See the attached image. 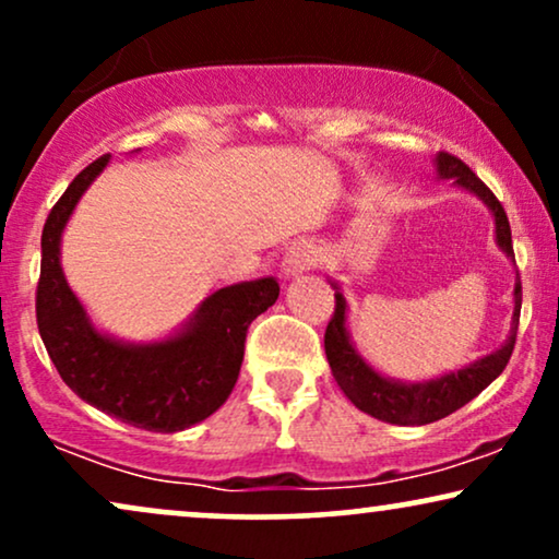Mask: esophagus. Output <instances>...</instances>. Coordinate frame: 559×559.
<instances>
[{
	"label": "esophagus",
	"instance_id": "34e87169",
	"mask_svg": "<svg viewBox=\"0 0 559 559\" xmlns=\"http://www.w3.org/2000/svg\"><path fill=\"white\" fill-rule=\"evenodd\" d=\"M314 250L309 245H296L288 250V255L284 260V273L286 275H299L304 271L314 265Z\"/></svg>",
	"mask_w": 559,
	"mask_h": 559
}]
</instances>
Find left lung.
I'll return each mask as SVG.
<instances>
[{
  "instance_id": "8db88e82",
  "label": "left lung",
  "mask_w": 559,
  "mask_h": 559,
  "mask_svg": "<svg viewBox=\"0 0 559 559\" xmlns=\"http://www.w3.org/2000/svg\"><path fill=\"white\" fill-rule=\"evenodd\" d=\"M436 162L441 178H454L459 186L477 193L487 206L492 209V214H496L498 245L513 258L511 224H508L506 209L500 206L496 193H492V190L487 188L462 159L454 157V154L441 152ZM519 317L521 281L515 284V312L511 337H508L503 348L479 358L477 364L467 366V369L447 373V377L426 381V384H397V381L379 377V373L369 369V366L364 364V358L353 350L348 332H345V299L343 294L337 292L335 312H332L328 330H324V353H328L332 377H335L337 386H341L345 397H348L358 409H364L371 418L394 423V426H426V423L441 420L454 413V409L464 407L469 400H475L492 379L500 377V371H503L508 361H511L515 332H519Z\"/></svg>"
}]
</instances>
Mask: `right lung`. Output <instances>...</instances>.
<instances>
[{"instance_id": "add662e5", "label": "right lung", "mask_w": 559, "mask_h": 559, "mask_svg": "<svg viewBox=\"0 0 559 559\" xmlns=\"http://www.w3.org/2000/svg\"><path fill=\"white\" fill-rule=\"evenodd\" d=\"M103 154L69 182L46 218L35 288V320L51 361L74 394L129 426L175 433L206 420L235 390L250 322L278 299V281L218 288L180 335L157 345H123L97 332L63 281L61 231L84 188L108 165Z\"/></svg>"}]
</instances>
